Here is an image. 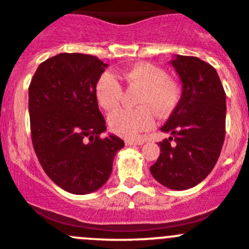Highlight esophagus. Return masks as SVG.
Instances as JSON below:
<instances>
[{
    "label": "esophagus",
    "instance_id": "1",
    "mask_svg": "<svg viewBox=\"0 0 249 249\" xmlns=\"http://www.w3.org/2000/svg\"><path fill=\"white\" fill-rule=\"evenodd\" d=\"M143 140H125V144L126 146H134V144H143Z\"/></svg>",
    "mask_w": 249,
    "mask_h": 249
}]
</instances>
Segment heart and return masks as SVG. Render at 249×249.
<instances>
[{
  "label": "heart",
  "instance_id": "1",
  "mask_svg": "<svg viewBox=\"0 0 249 249\" xmlns=\"http://www.w3.org/2000/svg\"><path fill=\"white\" fill-rule=\"evenodd\" d=\"M129 86L141 89L135 109H119L108 117V125L114 134L125 139H135L142 131L153 127L154 114L166 117L178 106L181 89L178 81L168 78L160 67L152 63L135 64L123 73ZM95 96L105 110L115 109L123 97V88L109 71L101 74L96 81Z\"/></svg>",
  "mask_w": 249,
  "mask_h": 249
}]
</instances>
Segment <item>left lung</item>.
Returning <instances> with one entry per match:
<instances>
[{"instance_id":"left-lung-1","label":"left lung","mask_w":249,"mask_h":249,"mask_svg":"<svg viewBox=\"0 0 249 249\" xmlns=\"http://www.w3.org/2000/svg\"><path fill=\"white\" fill-rule=\"evenodd\" d=\"M170 63L182 83V95L161 126L171 136L158 143L161 153L149 170L168 189L187 190L208 176L220 156L226 95L216 71L204 60L176 54Z\"/></svg>"}]
</instances>
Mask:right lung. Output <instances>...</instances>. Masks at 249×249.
<instances>
[{
    "instance_id": "right-lung-1",
    "label": "right lung",
    "mask_w": 249,
    "mask_h": 249,
    "mask_svg": "<svg viewBox=\"0 0 249 249\" xmlns=\"http://www.w3.org/2000/svg\"><path fill=\"white\" fill-rule=\"evenodd\" d=\"M107 64L95 55L59 53L38 66L29 86L31 140L48 178L74 195L102 187L124 141L107 130L95 96Z\"/></svg>"
}]
</instances>
